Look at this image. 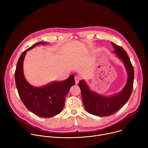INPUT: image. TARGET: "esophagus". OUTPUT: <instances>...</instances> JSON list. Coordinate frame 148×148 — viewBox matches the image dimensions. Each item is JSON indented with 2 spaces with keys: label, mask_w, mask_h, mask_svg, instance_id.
Masks as SVG:
<instances>
[{
  "label": "esophagus",
  "mask_w": 148,
  "mask_h": 148,
  "mask_svg": "<svg viewBox=\"0 0 148 148\" xmlns=\"http://www.w3.org/2000/svg\"><path fill=\"white\" fill-rule=\"evenodd\" d=\"M79 80H80V77L79 76H75V81L76 84H77L78 83Z\"/></svg>",
  "instance_id": "obj_1"
}]
</instances>
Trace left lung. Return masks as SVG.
I'll list each match as a JSON object with an SVG mask.
<instances>
[{"mask_svg": "<svg viewBox=\"0 0 148 148\" xmlns=\"http://www.w3.org/2000/svg\"><path fill=\"white\" fill-rule=\"evenodd\" d=\"M111 44L115 49L114 53L124 62L128 74L127 82L122 91L115 95L106 97L90 91L84 81H80L78 83L86 111L90 114L99 116H107L116 112L127 102L133 90L134 70L131 60L122 47L113 42H111Z\"/></svg>", "mask_w": 148, "mask_h": 148, "instance_id": "obj_1", "label": "left lung"}]
</instances>
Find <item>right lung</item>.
<instances>
[{"instance_id": "right-lung-1", "label": "right lung", "mask_w": 148, "mask_h": 148, "mask_svg": "<svg viewBox=\"0 0 148 148\" xmlns=\"http://www.w3.org/2000/svg\"><path fill=\"white\" fill-rule=\"evenodd\" d=\"M40 44L45 43L38 42L21 54L17 63L14 78L19 97L25 107L38 116L50 118L61 112L66 96L70 88L75 85V80L74 75H71L64 81L53 82L45 87L37 88L30 85L24 77L23 60L28 50Z\"/></svg>"}]
</instances>
